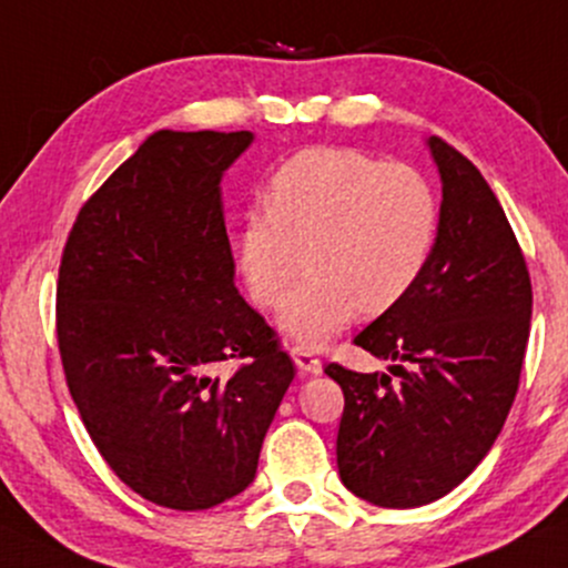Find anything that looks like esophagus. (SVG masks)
<instances>
[{
    "label": "esophagus",
    "mask_w": 568,
    "mask_h": 568,
    "mask_svg": "<svg viewBox=\"0 0 568 568\" xmlns=\"http://www.w3.org/2000/svg\"><path fill=\"white\" fill-rule=\"evenodd\" d=\"M291 357H293V362H296L298 373L302 375H317L320 371H323V362L317 359V354L304 349V346H293Z\"/></svg>",
    "instance_id": "esophagus-1"
}]
</instances>
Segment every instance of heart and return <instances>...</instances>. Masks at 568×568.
<instances>
[{
	"instance_id": "obj_1",
	"label": "heart",
	"mask_w": 568,
	"mask_h": 568,
	"mask_svg": "<svg viewBox=\"0 0 568 568\" xmlns=\"http://www.w3.org/2000/svg\"><path fill=\"white\" fill-rule=\"evenodd\" d=\"M442 230L434 182L357 148L302 150L272 174L270 203L243 211L237 270L251 302L275 306L298 344L323 346L357 312L392 310L432 264Z\"/></svg>"
}]
</instances>
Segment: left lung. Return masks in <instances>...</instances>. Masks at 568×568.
<instances>
[{
    "mask_svg": "<svg viewBox=\"0 0 568 568\" xmlns=\"http://www.w3.org/2000/svg\"><path fill=\"white\" fill-rule=\"evenodd\" d=\"M428 148L442 174L432 264L354 338L394 359L399 384L338 362L325 367L344 392L341 481L381 508L439 500L479 466L516 399L529 338L531 280L500 201L442 136Z\"/></svg>",
    "mask_w": 568,
    "mask_h": 568,
    "instance_id": "8db88e82",
    "label": "left lung"
}]
</instances>
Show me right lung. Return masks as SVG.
Instances as JSON below:
<instances>
[{"mask_svg": "<svg viewBox=\"0 0 568 568\" xmlns=\"http://www.w3.org/2000/svg\"><path fill=\"white\" fill-rule=\"evenodd\" d=\"M251 132L150 134L81 206L58 346L94 447L145 500L206 510L254 481L296 367L235 288L222 174ZM237 358L230 376L219 361Z\"/></svg>", "mask_w": 568, "mask_h": 568, "instance_id": "obj_1", "label": "right lung"}]
</instances>
